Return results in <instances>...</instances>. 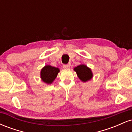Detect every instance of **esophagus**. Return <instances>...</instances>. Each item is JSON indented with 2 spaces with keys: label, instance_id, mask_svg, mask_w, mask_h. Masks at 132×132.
<instances>
[{
  "label": "esophagus",
  "instance_id": "1",
  "mask_svg": "<svg viewBox=\"0 0 132 132\" xmlns=\"http://www.w3.org/2000/svg\"><path fill=\"white\" fill-rule=\"evenodd\" d=\"M63 67L64 69H69L70 68V66H69V64H64Z\"/></svg>",
  "mask_w": 132,
  "mask_h": 132
}]
</instances>
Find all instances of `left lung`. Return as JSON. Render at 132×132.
I'll return each instance as SVG.
<instances>
[{
    "label": "left lung",
    "mask_w": 132,
    "mask_h": 132,
    "mask_svg": "<svg viewBox=\"0 0 132 132\" xmlns=\"http://www.w3.org/2000/svg\"><path fill=\"white\" fill-rule=\"evenodd\" d=\"M74 70L76 72L78 78L82 82L89 81L93 76L91 69L84 64L79 65L74 68Z\"/></svg>",
    "instance_id": "left-lung-1"
}]
</instances>
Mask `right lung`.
I'll return each instance as SVG.
<instances>
[{"instance_id": "1", "label": "right lung", "mask_w": 132, "mask_h": 132, "mask_svg": "<svg viewBox=\"0 0 132 132\" xmlns=\"http://www.w3.org/2000/svg\"><path fill=\"white\" fill-rule=\"evenodd\" d=\"M59 72V68L53 67L50 65H46L41 70V79L46 84H51L57 77Z\"/></svg>"}]
</instances>
